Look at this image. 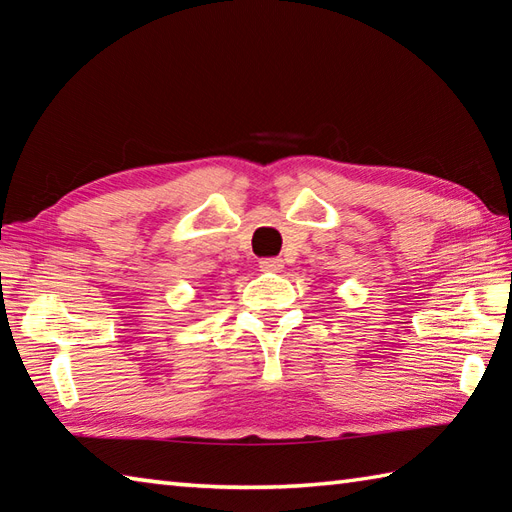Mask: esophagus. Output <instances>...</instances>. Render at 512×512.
Returning <instances> with one entry per match:
<instances>
[{"label":"esophagus","instance_id":"34e87169","mask_svg":"<svg viewBox=\"0 0 512 512\" xmlns=\"http://www.w3.org/2000/svg\"><path fill=\"white\" fill-rule=\"evenodd\" d=\"M259 268L266 270V273H279V270L284 268V259L266 257V259H262V262H259Z\"/></svg>","mask_w":512,"mask_h":512}]
</instances>
